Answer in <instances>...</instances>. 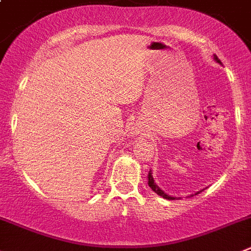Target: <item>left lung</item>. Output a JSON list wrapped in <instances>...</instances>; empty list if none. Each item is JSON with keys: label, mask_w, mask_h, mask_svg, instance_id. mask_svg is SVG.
<instances>
[{"label": "left lung", "mask_w": 251, "mask_h": 251, "mask_svg": "<svg viewBox=\"0 0 251 251\" xmlns=\"http://www.w3.org/2000/svg\"><path fill=\"white\" fill-rule=\"evenodd\" d=\"M214 58L217 59L218 62H220L219 59H218V57H217V56H214ZM148 184H149V187L151 188V190H153V192H155V193H157L158 195H160V197L165 198V199H169V201H173V199H176V198L171 197V195H167V194H165V193L163 192V190L160 189L159 187H158L157 184L154 183V180H153V176H151V172H149V174H148ZM199 193H201V192H198L197 194H199Z\"/></svg>", "instance_id": "left-lung-1"}]
</instances>
